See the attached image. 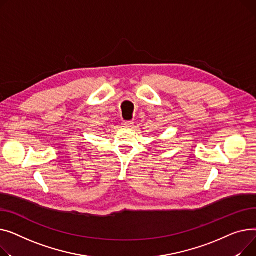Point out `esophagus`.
<instances>
[{"label":"esophagus","instance_id":"1","mask_svg":"<svg viewBox=\"0 0 256 256\" xmlns=\"http://www.w3.org/2000/svg\"><path fill=\"white\" fill-rule=\"evenodd\" d=\"M133 125H134V123H133L132 121H124V122H123V126L126 127V128H130V127H132Z\"/></svg>","mask_w":256,"mask_h":256}]
</instances>
